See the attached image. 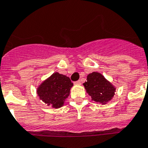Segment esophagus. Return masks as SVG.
I'll return each mask as SVG.
<instances>
[{"label":"esophagus","instance_id":"34e87169","mask_svg":"<svg viewBox=\"0 0 148 148\" xmlns=\"http://www.w3.org/2000/svg\"><path fill=\"white\" fill-rule=\"evenodd\" d=\"M74 84L75 85H80L81 84V82H80V80H77V81H75Z\"/></svg>","mask_w":148,"mask_h":148}]
</instances>
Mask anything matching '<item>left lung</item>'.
Returning a JSON list of instances; mask_svg holds the SVG:
<instances>
[{
    "instance_id": "left-lung-1",
    "label": "left lung",
    "mask_w": 148,
    "mask_h": 148,
    "mask_svg": "<svg viewBox=\"0 0 148 148\" xmlns=\"http://www.w3.org/2000/svg\"><path fill=\"white\" fill-rule=\"evenodd\" d=\"M84 86L92 100L102 104L110 101L116 92V87L98 72L88 74Z\"/></svg>"
}]
</instances>
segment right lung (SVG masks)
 I'll return each mask as SVG.
<instances>
[{"mask_svg": "<svg viewBox=\"0 0 148 148\" xmlns=\"http://www.w3.org/2000/svg\"><path fill=\"white\" fill-rule=\"evenodd\" d=\"M72 86L70 78L55 72L39 85L36 92L43 103L58 109L64 105Z\"/></svg>", "mask_w": 148, "mask_h": 148, "instance_id": "obj_1", "label": "right lung"}]
</instances>
